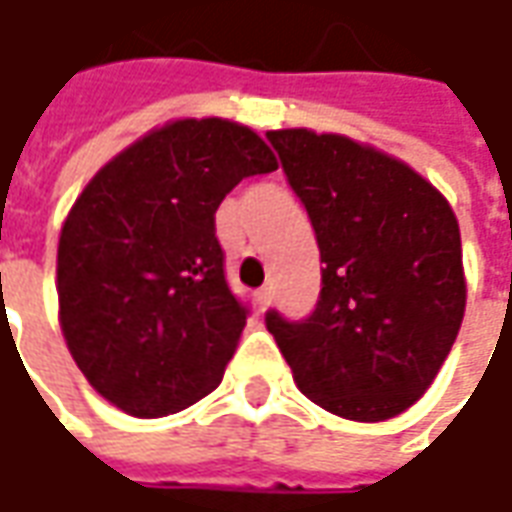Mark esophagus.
Returning <instances> with one entry per match:
<instances>
[{"mask_svg": "<svg viewBox=\"0 0 512 512\" xmlns=\"http://www.w3.org/2000/svg\"><path fill=\"white\" fill-rule=\"evenodd\" d=\"M270 302H273V293H270V287H262V290L256 293V307L265 313L267 307H270Z\"/></svg>", "mask_w": 512, "mask_h": 512, "instance_id": "esophagus-1", "label": "esophagus"}]
</instances>
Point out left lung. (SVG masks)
Here are the masks:
<instances>
[{"instance_id":"obj_1","label":"left lung","mask_w":512,"mask_h":512,"mask_svg":"<svg viewBox=\"0 0 512 512\" xmlns=\"http://www.w3.org/2000/svg\"><path fill=\"white\" fill-rule=\"evenodd\" d=\"M322 253V296L267 330L307 399L350 422H384L422 399L467 305L459 219L442 190L344 133L267 130Z\"/></svg>"}]
</instances>
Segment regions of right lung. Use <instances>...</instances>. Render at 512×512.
I'll return each instance as SVG.
<instances>
[{"label":"right lung","mask_w":512,"mask_h":512,"mask_svg":"<svg viewBox=\"0 0 512 512\" xmlns=\"http://www.w3.org/2000/svg\"><path fill=\"white\" fill-rule=\"evenodd\" d=\"M279 168L247 125L170 119L93 173L56 250L59 327L90 387L136 419L216 390L247 310L230 293L213 213Z\"/></svg>","instance_id":"add662e5"}]
</instances>
